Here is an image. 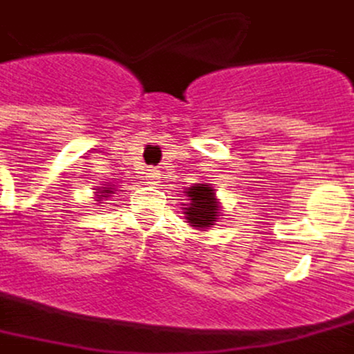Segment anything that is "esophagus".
<instances>
[{
	"instance_id": "obj_1",
	"label": "esophagus",
	"mask_w": 354,
	"mask_h": 354,
	"mask_svg": "<svg viewBox=\"0 0 354 354\" xmlns=\"http://www.w3.org/2000/svg\"><path fill=\"white\" fill-rule=\"evenodd\" d=\"M160 175H161V173L158 171V169H149V181L156 185V183L160 181Z\"/></svg>"
}]
</instances>
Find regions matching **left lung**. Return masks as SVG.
Returning a JSON list of instances; mask_svg holds the SVG:
<instances>
[{"instance_id": "obj_1", "label": "left lung", "mask_w": 354, "mask_h": 354, "mask_svg": "<svg viewBox=\"0 0 354 354\" xmlns=\"http://www.w3.org/2000/svg\"><path fill=\"white\" fill-rule=\"evenodd\" d=\"M187 196H189V205H185V218L187 222L194 227H212L218 222L220 216V206H218V198H216L214 189L210 185H193L187 189Z\"/></svg>"}]
</instances>
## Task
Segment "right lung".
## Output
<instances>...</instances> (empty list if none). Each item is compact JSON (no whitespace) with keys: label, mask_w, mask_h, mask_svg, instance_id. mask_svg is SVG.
<instances>
[{"label":"right lung","mask_w":354,"mask_h":354,"mask_svg":"<svg viewBox=\"0 0 354 354\" xmlns=\"http://www.w3.org/2000/svg\"><path fill=\"white\" fill-rule=\"evenodd\" d=\"M99 193H97V198H106V196H111L113 194V187H101V189H97Z\"/></svg>","instance_id":"1"}]
</instances>
